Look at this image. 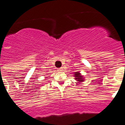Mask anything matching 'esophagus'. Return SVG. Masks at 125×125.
<instances>
[{"label": "esophagus", "instance_id": "esophagus-1", "mask_svg": "<svg viewBox=\"0 0 125 125\" xmlns=\"http://www.w3.org/2000/svg\"><path fill=\"white\" fill-rule=\"evenodd\" d=\"M57 70H58V72H61V71L63 70V67H61V68H58V69H57Z\"/></svg>", "mask_w": 125, "mask_h": 125}]
</instances>
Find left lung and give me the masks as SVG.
Returning <instances> with one entry per match:
<instances>
[{
  "label": "left lung",
  "mask_w": 125,
  "mask_h": 125,
  "mask_svg": "<svg viewBox=\"0 0 125 125\" xmlns=\"http://www.w3.org/2000/svg\"><path fill=\"white\" fill-rule=\"evenodd\" d=\"M74 76H75V78L76 79V80L78 81V82H83L84 81V78L83 76H82V75H81L80 73V72H75V73H74Z\"/></svg>",
  "instance_id": "obj_1"
}]
</instances>
